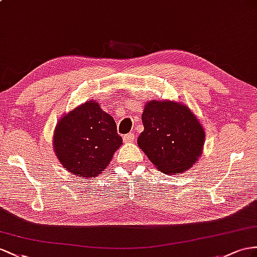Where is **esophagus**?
<instances>
[{
	"mask_svg": "<svg viewBox=\"0 0 257 257\" xmlns=\"http://www.w3.org/2000/svg\"><path fill=\"white\" fill-rule=\"evenodd\" d=\"M123 141L126 142V143H129V142H133L134 140H135V135L133 134V133H130V134H128V135H126V136H123Z\"/></svg>",
	"mask_w": 257,
	"mask_h": 257,
	"instance_id": "34e87169",
	"label": "esophagus"
}]
</instances>
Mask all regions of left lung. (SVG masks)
I'll use <instances>...</instances> for the list:
<instances>
[{"label": "left lung", "instance_id": "1", "mask_svg": "<svg viewBox=\"0 0 257 257\" xmlns=\"http://www.w3.org/2000/svg\"><path fill=\"white\" fill-rule=\"evenodd\" d=\"M138 146L160 172H186L200 160L205 131L188 105L170 100L147 102Z\"/></svg>", "mask_w": 257, "mask_h": 257}]
</instances>
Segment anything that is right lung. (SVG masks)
<instances>
[{
	"label": "right lung",
	"mask_w": 257,
	"mask_h": 257,
	"mask_svg": "<svg viewBox=\"0 0 257 257\" xmlns=\"http://www.w3.org/2000/svg\"><path fill=\"white\" fill-rule=\"evenodd\" d=\"M121 144L114 118L95 100L64 114L53 135V150L62 166L81 178L103 173Z\"/></svg>",
	"instance_id": "right-lung-1"
}]
</instances>
